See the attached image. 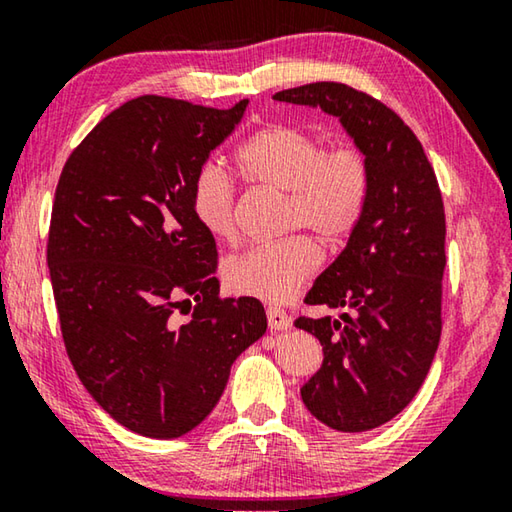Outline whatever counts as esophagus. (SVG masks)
I'll return each mask as SVG.
<instances>
[{"instance_id":"1","label":"esophagus","mask_w":512,"mask_h":512,"mask_svg":"<svg viewBox=\"0 0 512 512\" xmlns=\"http://www.w3.org/2000/svg\"><path fill=\"white\" fill-rule=\"evenodd\" d=\"M266 316H268V327L275 329V332H280V329L284 332V329H291V325H293L291 316L280 307H268Z\"/></svg>"}]
</instances>
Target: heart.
I'll return each instance as SVG.
<instances>
[{
    "instance_id": "heart-1",
    "label": "heart",
    "mask_w": 512,
    "mask_h": 512,
    "mask_svg": "<svg viewBox=\"0 0 512 512\" xmlns=\"http://www.w3.org/2000/svg\"><path fill=\"white\" fill-rule=\"evenodd\" d=\"M239 176L250 187L284 194L282 230L305 228L323 244H341L366 214L372 164L357 142L325 146L316 133L271 124L239 146ZM194 219L207 235L235 239V185L221 167L203 164L189 192ZM318 248L305 235H289L230 259L225 282L239 296L284 302L314 275Z\"/></svg>"
}]
</instances>
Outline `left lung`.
<instances>
[{"label": "left lung", "instance_id": "left-lung-1", "mask_svg": "<svg viewBox=\"0 0 512 512\" xmlns=\"http://www.w3.org/2000/svg\"><path fill=\"white\" fill-rule=\"evenodd\" d=\"M273 99L339 117L372 164L366 214L305 298L352 314L296 320L325 354L300 388L302 402L336 431H370L413 400L436 357L447 264L443 194L418 137L370 94L320 81Z\"/></svg>", "mask_w": 512, "mask_h": 512}]
</instances>
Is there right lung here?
I'll list each match as a JSON object with an SVG mask.
<instances>
[{"label": "right lung", "instance_id": "add662e5", "mask_svg": "<svg viewBox=\"0 0 512 512\" xmlns=\"http://www.w3.org/2000/svg\"><path fill=\"white\" fill-rule=\"evenodd\" d=\"M246 106L144 94L101 119L60 173L47 266L67 357L101 409L146 438L198 427L266 332L257 298L219 296L216 241L189 205ZM183 306L193 318L178 326Z\"/></svg>", "mask_w": 512, "mask_h": 512}]
</instances>
